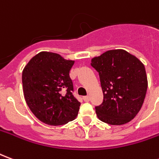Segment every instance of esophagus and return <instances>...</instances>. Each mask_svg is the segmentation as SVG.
I'll list each match as a JSON object with an SVG mask.
<instances>
[{"label": "esophagus", "instance_id": "34e87169", "mask_svg": "<svg viewBox=\"0 0 159 159\" xmlns=\"http://www.w3.org/2000/svg\"><path fill=\"white\" fill-rule=\"evenodd\" d=\"M83 100H84V101H86V102H88V101H89L90 100V97L88 95V96H84L83 97Z\"/></svg>", "mask_w": 159, "mask_h": 159}]
</instances>
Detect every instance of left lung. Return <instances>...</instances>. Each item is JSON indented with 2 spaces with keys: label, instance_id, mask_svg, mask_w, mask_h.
<instances>
[{
  "label": "left lung",
  "instance_id": "left-lung-1",
  "mask_svg": "<svg viewBox=\"0 0 159 159\" xmlns=\"http://www.w3.org/2000/svg\"><path fill=\"white\" fill-rule=\"evenodd\" d=\"M99 72L104 99L95 107L98 118L111 125L129 123L140 111L147 89L145 66L123 49L109 50L91 60Z\"/></svg>",
  "mask_w": 159,
  "mask_h": 159
}]
</instances>
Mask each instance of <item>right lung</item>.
Returning <instances> with one entry per match:
<instances>
[{
    "mask_svg": "<svg viewBox=\"0 0 159 159\" xmlns=\"http://www.w3.org/2000/svg\"><path fill=\"white\" fill-rule=\"evenodd\" d=\"M73 60L54 52H41L23 70L22 83L28 107L42 123L63 125L76 117L80 103L72 93L70 70Z\"/></svg>",
    "mask_w": 159,
    "mask_h": 159,
    "instance_id": "1",
    "label": "right lung"
}]
</instances>
